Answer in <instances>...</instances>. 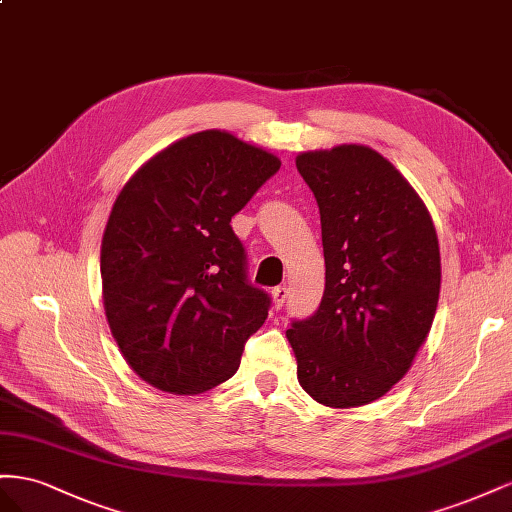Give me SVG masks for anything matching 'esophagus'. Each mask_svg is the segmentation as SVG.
Listing matches in <instances>:
<instances>
[{"label": "esophagus", "mask_w": 512, "mask_h": 512, "mask_svg": "<svg viewBox=\"0 0 512 512\" xmlns=\"http://www.w3.org/2000/svg\"><path fill=\"white\" fill-rule=\"evenodd\" d=\"M287 296H289V289H287L285 285H279V287H274V289H272V300H274V309H283V304H285Z\"/></svg>", "instance_id": "esophagus-1"}]
</instances>
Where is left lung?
Returning a JSON list of instances; mask_svg holds the SVG:
<instances>
[{
	"instance_id": "8db88e82",
	"label": "left lung",
	"mask_w": 512,
	"mask_h": 512,
	"mask_svg": "<svg viewBox=\"0 0 512 512\" xmlns=\"http://www.w3.org/2000/svg\"><path fill=\"white\" fill-rule=\"evenodd\" d=\"M326 259L319 309L287 339L298 382L328 407L367 405L410 371L440 298V244L425 203L367 145L302 152Z\"/></svg>"
}]
</instances>
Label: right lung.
Masks as SVG:
<instances>
[{"mask_svg":"<svg viewBox=\"0 0 512 512\" xmlns=\"http://www.w3.org/2000/svg\"><path fill=\"white\" fill-rule=\"evenodd\" d=\"M279 169L257 145L201 130L158 152L122 188L100 246L102 302L143 382L199 394L238 371L270 296L246 279L231 216Z\"/></svg>","mask_w":512,"mask_h":512,"instance_id":"obj_1","label":"right lung"}]
</instances>
